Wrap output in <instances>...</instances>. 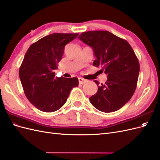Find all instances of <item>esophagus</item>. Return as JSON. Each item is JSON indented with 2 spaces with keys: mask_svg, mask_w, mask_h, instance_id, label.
Instances as JSON below:
<instances>
[{
  "mask_svg": "<svg viewBox=\"0 0 160 160\" xmlns=\"http://www.w3.org/2000/svg\"><path fill=\"white\" fill-rule=\"evenodd\" d=\"M78 79H79V84H84L85 82L87 81V80H85V79H83V78H81V77H79L78 78Z\"/></svg>",
  "mask_w": 160,
  "mask_h": 160,
  "instance_id": "34e87169",
  "label": "esophagus"
}]
</instances>
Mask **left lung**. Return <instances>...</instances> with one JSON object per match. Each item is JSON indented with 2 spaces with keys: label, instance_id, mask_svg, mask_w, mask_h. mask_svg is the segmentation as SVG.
<instances>
[{
  "label": "left lung",
  "instance_id": "obj_1",
  "mask_svg": "<svg viewBox=\"0 0 160 160\" xmlns=\"http://www.w3.org/2000/svg\"><path fill=\"white\" fill-rule=\"evenodd\" d=\"M79 38L93 48L97 58L93 65L102 67L108 75L104 84L95 81L98 90L89 98L91 103L105 113L122 108L132 98L138 83L139 62L132 47L108 31L83 32Z\"/></svg>",
  "mask_w": 160,
  "mask_h": 160
}]
</instances>
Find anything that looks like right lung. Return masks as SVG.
Returning a JSON list of instances; mask_svg holds the SVG:
<instances>
[{"label": "right lung", "instance_id": "obj_1", "mask_svg": "<svg viewBox=\"0 0 160 160\" xmlns=\"http://www.w3.org/2000/svg\"><path fill=\"white\" fill-rule=\"evenodd\" d=\"M79 33H53L28 48L19 69V77L27 98L44 112L59 109L71 90L79 85L76 77H55L54 70L64 53L65 46Z\"/></svg>", "mask_w": 160, "mask_h": 160}]
</instances>
